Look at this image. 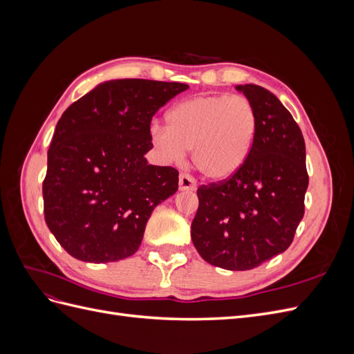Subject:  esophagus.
<instances>
[{"mask_svg": "<svg viewBox=\"0 0 354 354\" xmlns=\"http://www.w3.org/2000/svg\"><path fill=\"white\" fill-rule=\"evenodd\" d=\"M178 187L181 192H189L196 189V181L189 174H180L178 177Z\"/></svg>", "mask_w": 354, "mask_h": 354, "instance_id": "1", "label": "esophagus"}]
</instances>
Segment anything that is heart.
Here are the masks:
<instances>
[{"mask_svg": "<svg viewBox=\"0 0 354 354\" xmlns=\"http://www.w3.org/2000/svg\"><path fill=\"white\" fill-rule=\"evenodd\" d=\"M257 112L242 95H198L174 104L167 126L152 125L151 143L164 160L178 164L187 151L214 181L233 177L246 164L257 136Z\"/></svg>", "mask_w": 354, "mask_h": 354, "instance_id": "obj_1", "label": "heart"}]
</instances>
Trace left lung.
I'll use <instances>...</instances> for the list:
<instances>
[{"label":"left lung","instance_id":"left-lung-1","mask_svg":"<svg viewBox=\"0 0 354 354\" xmlns=\"http://www.w3.org/2000/svg\"><path fill=\"white\" fill-rule=\"evenodd\" d=\"M257 112L252 152L236 174L198 189L192 241L207 263L251 270L291 245L304 216L306 143L292 115L260 85H236Z\"/></svg>","mask_w":354,"mask_h":354}]
</instances>
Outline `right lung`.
Segmentation results:
<instances>
[{
  "mask_svg": "<svg viewBox=\"0 0 354 354\" xmlns=\"http://www.w3.org/2000/svg\"><path fill=\"white\" fill-rule=\"evenodd\" d=\"M187 84L111 80L59 120L42 183L50 232L75 259L120 261L142 243L146 223L178 189V171L149 165L151 121Z\"/></svg>",
  "mask_w": 354,
  "mask_h": 354,
  "instance_id": "right-lung-1",
  "label": "right lung"
}]
</instances>
